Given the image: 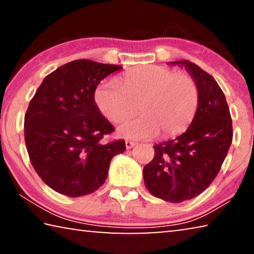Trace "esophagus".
I'll return each mask as SVG.
<instances>
[{"mask_svg": "<svg viewBox=\"0 0 254 254\" xmlns=\"http://www.w3.org/2000/svg\"><path fill=\"white\" fill-rule=\"evenodd\" d=\"M135 144H136V143L133 142V141H126V147H127V149H131V148L134 147Z\"/></svg>", "mask_w": 254, "mask_h": 254, "instance_id": "obj_1", "label": "esophagus"}]
</instances>
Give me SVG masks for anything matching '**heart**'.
<instances>
[{"label":"heart","mask_w":254,"mask_h":254,"mask_svg":"<svg viewBox=\"0 0 254 254\" xmlns=\"http://www.w3.org/2000/svg\"><path fill=\"white\" fill-rule=\"evenodd\" d=\"M119 84L101 83L94 103L111 122L121 121L136 107L141 111L139 117L124 120L118 127L119 134L128 139H149L158 132L162 137L177 135L191 123L199 104L196 81L168 67L133 68L120 77Z\"/></svg>","instance_id":"1"}]
</instances>
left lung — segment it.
<instances>
[{
	"instance_id": "obj_1",
	"label": "left lung",
	"mask_w": 254,
	"mask_h": 254,
	"mask_svg": "<svg viewBox=\"0 0 254 254\" xmlns=\"http://www.w3.org/2000/svg\"><path fill=\"white\" fill-rule=\"evenodd\" d=\"M171 64L185 66L196 81L199 104L182 135L153 145L154 157L143 168V179L150 194L182 203L212 184L229 152L233 128L225 95L216 80L189 60Z\"/></svg>"
}]
</instances>
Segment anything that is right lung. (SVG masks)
I'll return each instance as SVG.
<instances>
[{"instance_id": "add662e5", "label": "right lung", "mask_w": 254, "mask_h": 254, "mask_svg": "<svg viewBox=\"0 0 254 254\" xmlns=\"http://www.w3.org/2000/svg\"><path fill=\"white\" fill-rule=\"evenodd\" d=\"M122 69L88 59L59 67L42 81L24 115L30 161L46 185L59 194L79 197L97 190L124 140L104 143L115 128L96 109L94 93L112 72Z\"/></svg>"}]
</instances>
